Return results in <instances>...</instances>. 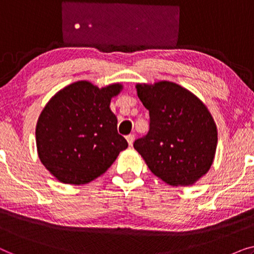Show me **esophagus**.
<instances>
[{"label": "esophagus", "mask_w": 254, "mask_h": 254, "mask_svg": "<svg viewBox=\"0 0 254 254\" xmlns=\"http://www.w3.org/2000/svg\"><path fill=\"white\" fill-rule=\"evenodd\" d=\"M134 138H135L134 134H129V135H127V136H126V140H127V142H128V144H129V145L133 144Z\"/></svg>", "instance_id": "esophagus-1"}]
</instances>
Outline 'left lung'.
I'll list each match as a JSON object with an SVG mask.
<instances>
[{
    "label": "left lung",
    "mask_w": 254,
    "mask_h": 254,
    "mask_svg": "<svg viewBox=\"0 0 254 254\" xmlns=\"http://www.w3.org/2000/svg\"><path fill=\"white\" fill-rule=\"evenodd\" d=\"M149 111L145 136L134 148L150 171L171 186L193 185L209 171L217 147V128L206 105L173 82L137 84Z\"/></svg>",
    "instance_id": "left-lung-1"
}]
</instances>
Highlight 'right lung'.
Listing matches in <instances>:
<instances>
[{
	"label": "right lung",
	"mask_w": 254,
	"mask_h": 254,
	"mask_svg": "<svg viewBox=\"0 0 254 254\" xmlns=\"http://www.w3.org/2000/svg\"><path fill=\"white\" fill-rule=\"evenodd\" d=\"M121 90L119 83L99 89L78 81L55 93L44 107L36 128L38 155L59 182H92L128 147L110 109Z\"/></svg>",
	"instance_id": "add662e5"
}]
</instances>
